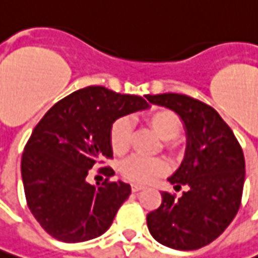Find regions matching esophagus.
Here are the masks:
<instances>
[{
	"mask_svg": "<svg viewBox=\"0 0 258 258\" xmlns=\"http://www.w3.org/2000/svg\"><path fill=\"white\" fill-rule=\"evenodd\" d=\"M131 190H133V192H137V191L144 190V187L143 185H138V184H133L131 185Z\"/></svg>",
	"mask_w": 258,
	"mask_h": 258,
	"instance_id": "esophagus-1",
	"label": "esophagus"
}]
</instances>
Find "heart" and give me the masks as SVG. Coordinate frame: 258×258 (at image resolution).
Instances as JSON below:
<instances>
[{
	"instance_id": "obj_1",
	"label": "heart",
	"mask_w": 258,
	"mask_h": 258,
	"mask_svg": "<svg viewBox=\"0 0 258 258\" xmlns=\"http://www.w3.org/2000/svg\"><path fill=\"white\" fill-rule=\"evenodd\" d=\"M148 127L164 141H171L180 136L182 122L180 117L171 110L158 108L146 115ZM131 140V124L127 118L114 121L110 130V146L115 154H124L130 147ZM170 146V144H168ZM167 170V165L160 158H144L133 156L121 164L122 175L137 184H148L154 181Z\"/></svg>"
}]
</instances>
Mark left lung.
Returning <instances> with one entry per match:
<instances>
[{
  "label": "left lung",
  "instance_id": "8db88e82",
  "mask_svg": "<svg viewBox=\"0 0 258 258\" xmlns=\"http://www.w3.org/2000/svg\"><path fill=\"white\" fill-rule=\"evenodd\" d=\"M151 104L174 111L185 130L181 165L168 177L175 199L163 192L161 206L148 213L147 226L160 244L174 250H197L214 241L240 209L245 178L243 150L234 133L213 107L182 94L148 95Z\"/></svg>",
  "mask_w": 258,
  "mask_h": 258
}]
</instances>
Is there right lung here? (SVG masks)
Here are the masks:
<instances>
[{
  "instance_id": "1",
  "label": "right lung",
  "mask_w": 258,
  "mask_h": 258,
  "mask_svg": "<svg viewBox=\"0 0 258 258\" xmlns=\"http://www.w3.org/2000/svg\"><path fill=\"white\" fill-rule=\"evenodd\" d=\"M147 108L143 97L91 85L54 104L35 125L24 148L21 175L28 209L49 235L81 243L110 228L131 187L120 180L93 185L88 170L112 157L114 121ZM104 173L114 175L111 168Z\"/></svg>"
}]
</instances>
